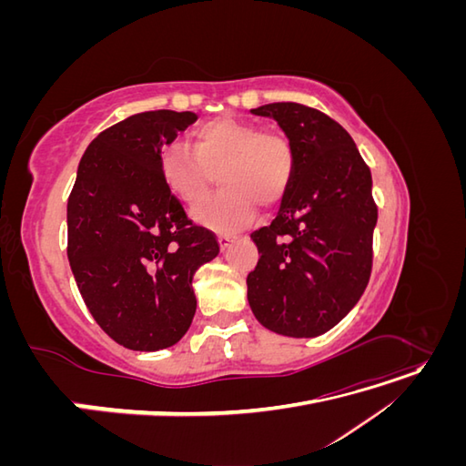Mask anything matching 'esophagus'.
Masks as SVG:
<instances>
[{"label": "esophagus", "instance_id": "esophagus-1", "mask_svg": "<svg viewBox=\"0 0 466 466\" xmlns=\"http://www.w3.org/2000/svg\"><path fill=\"white\" fill-rule=\"evenodd\" d=\"M233 235H225V233H221L219 237H218V241H219V248L221 250H225V248H228L231 243H233Z\"/></svg>", "mask_w": 466, "mask_h": 466}]
</instances>
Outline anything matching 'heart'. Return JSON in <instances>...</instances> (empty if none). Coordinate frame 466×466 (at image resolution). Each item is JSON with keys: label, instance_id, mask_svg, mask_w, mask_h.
I'll use <instances>...</instances> for the list:
<instances>
[{"label": "heart", "instance_id": "1", "mask_svg": "<svg viewBox=\"0 0 466 466\" xmlns=\"http://www.w3.org/2000/svg\"><path fill=\"white\" fill-rule=\"evenodd\" d=\"M159 167L167 188L180 202H200L214 175L221 192L192 209V219L214 231L241 229L255 218L257 206L274 208L293 178V149L284 136L258 124L219 116L200 124L190 147L168 144Z\"/></svg>", "mask_w": 466, "mask_h": 466}]
</instances>
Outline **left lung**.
Instances as JSON below:
<instances>
[{
  "label": "left lung",
  "mask_w": 466,
  "mask_h": 466,
  "mask_svg": "<svg viewBox=\"0 0 466 466\" xmlns=\"http://www.w3.org/2000/svg\"><path fill=\"white\" fill-rule=\"evenodd\" d=\"M274 118L293 149V178L276 219L250 235L258 264L247 276L252 313L268 330L313 338L336 327L368 288L377 206L371 171L351 136L299 103L250 110Z\"/></svg>",
  "instance_id": "1"
}]
</instances>
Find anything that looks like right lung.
<instances>
[{"label": "right lung", "mask_w": 466, "mask_h": 466, "mask_svg": "<svg viewBox=\"0 0 466 466\" xmlns=\"http://www.w3.org/2000/svg\"><path fill=\"white\" fill-rule=\"evenodd\" d=\"M198 120L149 110L98 134L83 153L67 200V260L89 313L136 351L177 344L196 313L192 278L219 252L167 188L165 144Z\"/></svg>", "instance_id": "obj_1"}]
</instances>
